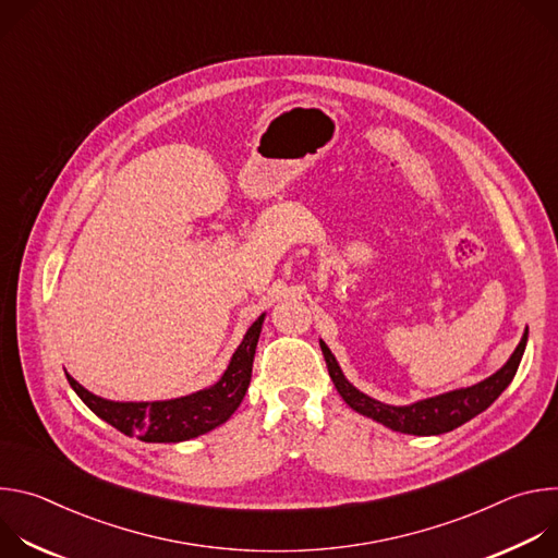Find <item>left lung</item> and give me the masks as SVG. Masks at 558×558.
Wrapping results in <instances>:
<instances>
[{
	"instance_id": "obj_1",
	"label": "left lung",
	"mask_w": 558,
	"mask_h": 558,
	"mask_svg": "<svg viewBox=\"0 0 558 558\" xmlns=\"http://www.w3.org/2000/svg\"><path fill=\"white\" fill-rule=\"evenodd\" d=\"M527 344V329L519 342V347L514 349V353L510 355V360L490 377H486L484 381L474 384V386H465V388H457L450 392H441L435 397H426V400H420L415 404L409 407H392V404H384L373 400L366 392H362L360 388H355L342 373L336 355L331 353V349L320 340V349L325 353L327 360V368L329 375L338 388V392L342 395V400L360 415L371 417L373 422L395 430V433H404V435H441L448 430L459 428L461 424L470 422L472 417H476L480 413H484L497 397L510 386V381L517 375V368L521 364L523 351Z\"/></svg>"
}]
</instances>
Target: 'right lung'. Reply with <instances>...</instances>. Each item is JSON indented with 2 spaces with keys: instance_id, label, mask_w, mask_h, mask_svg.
I'll return each instance as SVG.
<instances>
[{
  "instance_id": "1",
  "label": "right lung",
  "mask_w": 558,
  "mask_h": 558,
  "mask_svg": "<svg viewBox=\"0 0 558 558\" xmlns=\"http://www.w3.org/2000/svg\"><path fill=\"white\" fill-rule=\"evenodd\" d=\"M263 323L265 313L247 329L241 347L233 351L229 366L216 384L183 397H174V400L112 402L90 392L68 373L65 377L72 390L82 397V402L97 417H101L123 435L138 437L141 441L151 444L187 441L218 428L241 407L252 381V366Z\"/></svg>"
}]
</instances>
